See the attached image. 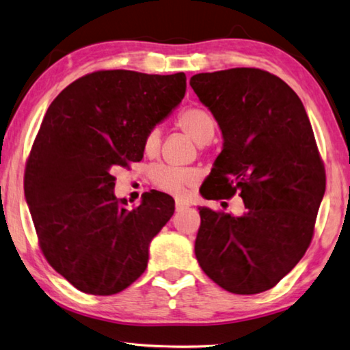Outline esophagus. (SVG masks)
I'll list each match as a JSON object with an SVG mask.
<instances>
[{
	"mask_svg": "<svg viewBox=\"0 0 350 350\" xmlns=\"http://www.w3.org/2000/svg\"><path fill=\"white\" fill-rule=\"evenodd\" d=\"M189 205L187 202H183V200H176V209L177 211H182V209H185V208H188Z\"/></svg>",
	"mask_w": 350,
	"mask_h": 350,
	"instance_id": "1",
	"label": "esophagus"
}]
</instances>
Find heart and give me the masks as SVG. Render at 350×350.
Returning a JSON list of instances; mask_svg holds the SVG:
<instances>
[{
	"mask_svg": "<svg viewBox=\"0 0 350 350\" xmlns=\"http://www.w3.org/2000/svg\"><path fill=\"white\" fill-rule=\"evenodd\" d=\"M177 125L193 139L196 144L205 145L211 142L215 133V119L208 110L202 107H188L177 116ZM161 147V130L157 126L145 133L142 150L145 156H154ZM150 179L161 191L182 196L185 189L194 187L200 176L193 168H176L168 165H156L150 171Z\"/></svg>",
	"mask_w": 350,
	"mask_h": 350,
	"instance_id": "heart-1",
	"label": "heart"
}]
</instances>
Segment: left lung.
Masks as SVG:
<instances>
[{
  "label": "left lung",
  "mask_w": 350,
  "mask_h": 350,
  "mask_svg": "<svg viewBox=\"0 0 350 350\" xmlns=\"http://www.w3.org/2000/svg\"><path fill=\"white\" fill-rule=\"evenodd\" d=\"M193 90L220 125L224 150L200 188L205 199H243L245 214L200 206L194 252L203 272L232 294L265 292L310 245L326 171L300 98L252 67L199 73Z\"/></svg>",
  "instance_id": "obj_1"
}]
</instances>
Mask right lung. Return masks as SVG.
Returning <instances> with one entry per match:
<instances>
[{
  "label": "right lung",
  "mask_w": 350,
  "mask_h": 350,
  "mask_svg": "<svg viewBox=\"0 0 350 350\" xmlns=\"http://www.w3.org/2000/svg\"><path fill=\"white\" fill-rule=\"evenodd\" d=\"M185 73L98 70L67 85L47 109L24 171L38 245L76 289L113 295L147 269L148 246L174 213L151 189L129 209L114 196L116 167L144 157L145 133L185 96Z\"/></svg>",
  "instance_id": "obj_1"
}]
</instances>
